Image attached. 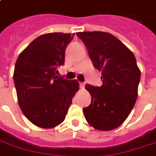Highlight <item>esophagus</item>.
<instances>
[{
	"mask_svg": "<svg viewBox=\"0 0 156 156\" xmlns=\"http://www.w3.org/2000/svg\"><path fill=\"white\" fill-rule=\"evenodd\" d=\"M79 86H80L82 89H83L84 87H85V83H79Z\"/></svg>",
	"mask_w": 156,
	"mask_h": 156,
	"instance_id": "esophagus-1",
	"label": "esophagus"
}]
</instances>
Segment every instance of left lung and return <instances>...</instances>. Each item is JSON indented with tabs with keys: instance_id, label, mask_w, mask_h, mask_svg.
Here are the masks:
<instances>
[{
	"instance_id": "1",
	"label": "left lung",
	"mask_w": 156,
	"mask_h": 156,
	"mask_svg": "<svg viewBox=\"0 0 156 156\" xmlns=\"http://www.w3.org/2000/svg\"><path fill=\"white\" fill-rule=\"evenodd\" d=\"M93 67L101 72V87L87 84L92 97L83 114L90 125L100 131L118 127L136 103L140 71L133 53L117 38L106 32H78Z\"/></svg>"
}]
</instances>
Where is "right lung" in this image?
Wrapping results in <instances>:
<instances>
[{"mask_svg": "<svg viewBox=\"0 0 156 156\" xmlns=\"http://www.w3.org/2000/svg\"><path fill=\"white\" fill-rule=\"evenodd\" d=\"M73 37V34L63 33L42 34L17 58L13 78L20 107L39 127L52 128L62 123L79 87L78 81L57 76Z\"/></svg>", "mask_w": 156, "mask_h": 156, "instance_id": "1", "label": "right lung"}]
</instances>
